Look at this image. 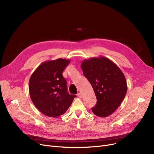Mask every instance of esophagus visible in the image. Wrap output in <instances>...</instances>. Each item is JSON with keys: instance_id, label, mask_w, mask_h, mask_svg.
Segmentation results:
<instances>
[{"instance_id": "34e87169", "label": "esophagus", "mask_w": 154, "mask_h": 154, "mask_svg": "<svg viewBox=\"0 0 154 154\" xmlns=\"http://www.w3.org/2000/svg\"><path fill=\"white\" fill-rule=\"evenodd\" d=\"M77 95H78V97H80V98H81V97H82V94H81V93H80V92L78 93V94H77Z\"/></svg>"}]
</instances>
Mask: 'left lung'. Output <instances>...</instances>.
Wrapping results in <instances>:
<instances>
[{
    "label": "left lung",
    "instance_id": "left-lung-1",
    "mask_svg": "<svg viewBox=\"0 0 154 154\" xmlns=\"http://www.w3.org/2000/svg\"><path fill=\"white\" fill-rule=\"evenodd\" d=\"M81 68L97 98V103L92 108L93 113L100 117L111 115L122 103L127 91L123 72L115 63L103 56L83 60Z\"/></svg>",
    "mask_w": 154,
    "mask_h": 154
}]
</instances>
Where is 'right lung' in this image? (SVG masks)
Instances as JSON below:
<instances>
[{"label":"right lung","mask_w":154,"mask_h":154,"mask_svg":"<svg viewBox=\"0 0 154 154\" xmlns=\"http://www.w3.org/2000/svg\"><path fill=\"white\" fill-rule=\"evenodd\" d=\"M70 60L57 59L43 62L29 80L30 99L37 109L46 116L59 117L67 110L75 95L67 92L62 73Z\"/></svg>","instance_id":"1"}]
</instances>
